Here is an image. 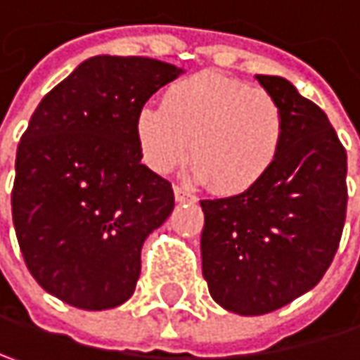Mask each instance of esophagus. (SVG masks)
I'll list each match as a JSON object with an SVG mask.
<instances>
[{"label": "esophagus", "instance_id": "esophagus-1", "mask_svg": "<svg viewBox=\"0 0 360 360\" xmlns=\"http://www.w3.org/2000/svg\"><path fill=\"white\" fill-rule=\"evenodd\" d=\"M173 191H175V200H177L179 204H185V202H195V198H193L187 189L179 187V185H175V187H173Z\"/></svg>", "mask_w": 360, "mask_h": 360}]
</instances>
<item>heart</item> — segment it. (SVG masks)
I'll list each match as a JSON object with an SVG mask.
<instances>
[{"label": "heart", "instance_id": "heart-1", "mask_svg": "<svg viewBox=\"0 0 360 360\" xmlns=\"http://www.w3.org/2000/svg\"><path fill=\"white\" fill-rule=\"evenodd\" d=\"M142 158L156 175H169L189 158V177L210 183L220 195L257 187L276 165L284 140V113L264 88L202 72L148 103L136 115Z\"/></svg>", "mask_w": 360, "mask_h": 360}]
</instances>
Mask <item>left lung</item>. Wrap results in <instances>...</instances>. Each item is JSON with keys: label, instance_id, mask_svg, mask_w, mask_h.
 Wrapping results in <instances>:
<instances>
[{"label": "left lung", "instance_id": "8db88e82", "mask_svg": "<svg viewBox=\"0 0 360 360\" xmlns=\"http://www.w3.org/2000/svg\"><path fill=\"white\" fill-rule=\"evenodd\" d=\"M284 113L276 165L241 195L202 200V274L239 315L276 311L311 290L342 237L346 150L326 113L280 76H255Z\"/></svg>", "mask_w": 360, "mask_h": 360}]
</instances>
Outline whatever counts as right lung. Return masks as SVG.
<instances>
[{
  "label": "right lung",
  "instance_id": "obj_1",
  "mask_svg": "<svg viewBox=\"0 0 360 360\" xmlns=\"http://www.w3.org/2000/svg\"><path fill=\"white\" fill-rule=\"evenodd\" d=\"M185 70L96 55L39 103L16 152L12 216L34 280L78 309L125 303L146 237L175 208L173 187L142 165L136 115Z\"/></svg>",
  "mask_w": 360,
  "mask_h": 360
}]
</instances>
